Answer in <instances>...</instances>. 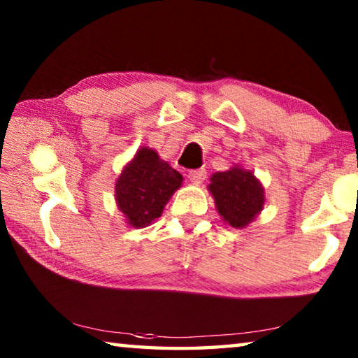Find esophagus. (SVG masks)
I'll list each match as a JSON object with an SVG mask.
<instances>
[{"instance_id": "obj_1", "label": "esophagus", "mask_w": 358, "mask_h": 358, "mask_svg": "<svg viewBox=\"0 0 358 358\" xmlns=\"http://www.w3.org/2000/svg\"><path fill=\"white\" fill-rule=\"evenodd\" d=\"M205 177H207V172H205L203 169H194V171H189V173H187V178H189L192 183H202Z\"/></svg>"}]
</instances>
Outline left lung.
<instances>
[{
  "instance_id": "left-lung-1",
  "label": "left lung",
  "mask_w": 358,
  "mask_h": 358,
  "mask_svg": "<svg viewBox=\"0 0 358 358\" xmlns=\"http://www.w3.org/2000/svg\"><path fill=\"white\" fill-rule=\"evenodd\" d=\"M208 189L215 197L217 213L232 227L248 226L264 207V187L252 172L243 169L216 172Z\"/></svg>"
}]
</instances>
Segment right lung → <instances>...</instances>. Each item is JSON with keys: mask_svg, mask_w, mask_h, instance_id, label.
Masks as SVG:
<instances>
[{"mask_svg": "<svg viewBox=\"0 0 358 358\" xmlns=\"http://www.w3.org/2000/svg\"><path fill=\"white\" fill-rule=\"evenodd\" d=\"M181 181V173L159 159L155 150L141 148L117 180L118 208L132 227H147L161 216Z\"/></svg>", "mask_w": 358, "mask_h": 358, "instance_id": "1", "label": "right lung"}]
</instances>
